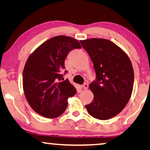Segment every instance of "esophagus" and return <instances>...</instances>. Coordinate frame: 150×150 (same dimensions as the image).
I'll return each mask as SVG.
<instances>
[{
    "label": "esophagus",
    "mask_w": 150,
    "mask_h": 150,
    "mask_svg": "<svg viewBox=\"0 0 150 150\" xmlns=\"http://www.w3.org/2000/svg\"><path fill=\"white\" fill-rule=\"evenodd\" d=\"M82 87H83V89H87L88 87H89V85H88L87 83H85L82 85Z\"/></svg>",
    "instance_id": "34e87169"
}]
</instances>
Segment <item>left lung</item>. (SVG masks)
<instances>
[{"mask_svg": "<svg viewBox=\"0 0 150 150\" xmlns=\"http://www.w3.org/2000/svg\"><path fill=\"white\" fill-rule=\"evenodd\" d=\"M93 63L96 79L89 85L94 98L85 105L88 112L98 120L113 117L130 100L134 85L132 63L126 53L106 39L81 41Z\"/></svg>", "mask_w": 150, "mask_h": 150, "instance_id": "1", "label": "left lung"}]
</instances>
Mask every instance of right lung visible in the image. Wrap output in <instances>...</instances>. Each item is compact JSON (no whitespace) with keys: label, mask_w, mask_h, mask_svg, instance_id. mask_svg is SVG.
<instances>
[{"label":"right lung","mask_w":150,"mask_h":150,"mask_svg":"<svg viewBox=\"0 0 150 150\" xmlns=\"http://www.w3.org/2000/svg\"><path fill=\"white\" fill-rule=\"evenodd\" d=\"M81 46L76 40L65 35L47 40L28 57L23 70V89L33 109L40 115L54 118L67 106V98L76 89L64 81L65 59L68 53Z\"/></svg>","instance_id":"1"}]
</instances>
